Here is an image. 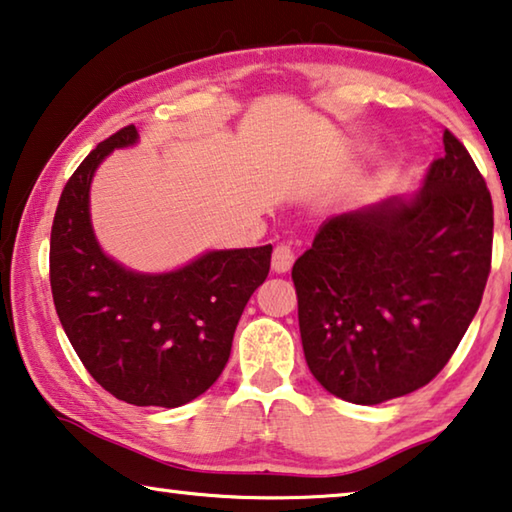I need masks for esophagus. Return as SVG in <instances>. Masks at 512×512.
<instances>
[{
    "label": "esophagus",
    "mask_w": 512,
    "mask_h": 512,
    "mask_svg": "<svg viewBox=\"0 0 512 512\" xmlns=\"http://www.w3.org/2000/svg\"><path fill=\"white\" fill-rule=\"evenodd\" d=\"M296 253L294 248L287 246V243H280V246H275L273 250V259H271V266L275 273H287L291 269V264H294Z\"/></svg>",
    "instance_id": "1"
}]
</instances>
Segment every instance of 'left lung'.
<instances>
[{"label":"left lung","instance_id":"left-lung-1","mask_svg":"<svg viewBox=\"0 0 512 512\" xmlns=\"http://www.w3.org/2000/svg\"><path fill=\"white\" fill-rule=\"evenodd\" d=\"M492 230L488 186L449 129L415 198L323 223L291 269L312 376L360 405L431 383L481 305Z\"/></svg>","mask_w":512,"mask_h":512}]
</instances>
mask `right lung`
Returning a JSON list of instances; mask_svg holds the SVG:
<instances>
[{"label": "right lung", "instance_id": "add662e5", "mask_svg": "<svg viewBox=\"0 0 512 512\" xmlns=\"http://www.w3.org/2000/svg\"><path fill=\"white\" fill-rule=\"evenodd\" d=\"M139 139L111 134L63 186L50 239L54 307L86 371L118 401L177 408L216 383L241 312L271 269L273 246L214 250L180 271L141 275L97 246L88 189L113 148Z\"/></svg>", "mask_w": 512, "mask_h": 512}]
</instances>
